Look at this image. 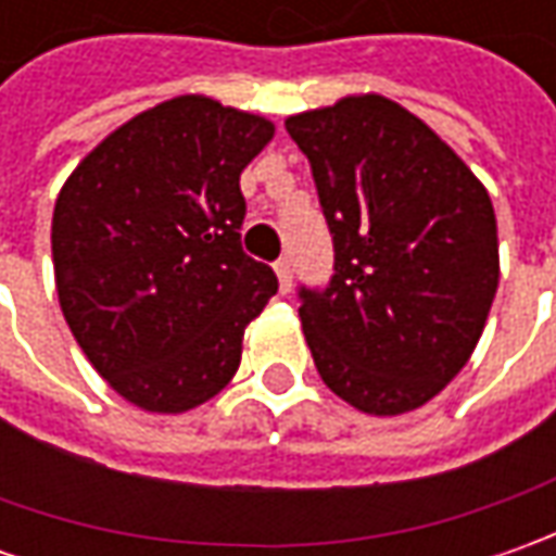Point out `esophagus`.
<instances>
[{"label": "esophagus", "instance_id": "esophagus-1", "mask_svg": "<svg viewBox=\"0 0 556 556\" xmlns=\"http://www.w3.org/2000/svg\"><path fill=\"white\" fill-rule=\"evenodd\" d=\"M275 275H278V285H281V293H288L290 281H293V268H290L288 256H281V260L275 263Z\"/></svg>", "mask_w": 556, "mask_h": 556}]
</instances>
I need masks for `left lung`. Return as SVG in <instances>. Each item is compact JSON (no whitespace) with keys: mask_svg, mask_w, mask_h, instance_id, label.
Returning a JSON list of instances; mask_svg holds the SVG:
<instances>
[{"mask_svg":"<svg viewBox=\"0 0 556 556\" xmlns=\"http://www.w3.org/2000/svg\"><path fill=\"white\" fill-rule=\"evenodd\" d=\"M285 126L333 238L331 285L300 290L312 362L365 415L415 412L480 343L498 290L492 198L424 119L377 92Z\"/></svg>","mask_w":556,"mask_h":556,"instance_id":"obj_1","label":"left lung"}]
</instances>
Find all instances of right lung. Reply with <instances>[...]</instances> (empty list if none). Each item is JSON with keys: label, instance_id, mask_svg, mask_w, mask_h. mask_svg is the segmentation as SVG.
<instances>
[{"label": "right lung", "instance_id": "right-lung-1", "mask_svg": "<svg viewBox=\"0 0 556 556\" xmlns=\"http://www.w3.org/2000/svg\"><path fill=\"white\" fill-rule=\"evenodd\" d=\"M271 136V119L216 98H169L98 141L58 191L64 321L141 412L182 415L225 390L244 328L278 290L238 231L241 173Z\"/></svg>", "mask_w": 556, "mask_h": 556}]
</instances>
